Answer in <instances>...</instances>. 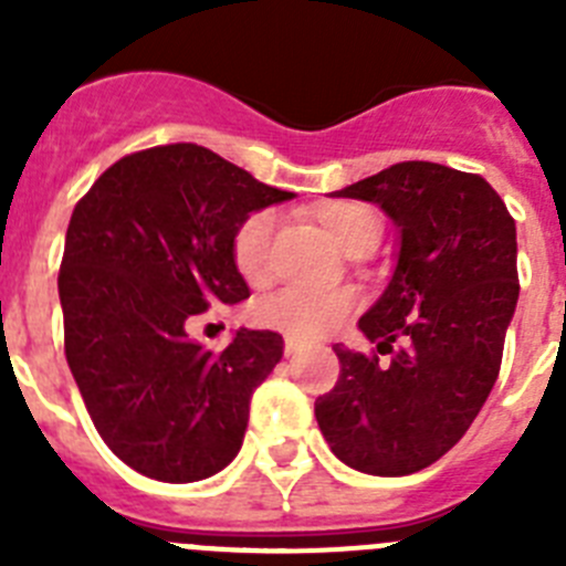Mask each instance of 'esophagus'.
<instances>
[{
  "label": "esophagus",
  "instance_id": "esophagus-1",
  "mask_svg": "<svg viewBox=\"0 0 566 566\" xmlns=\"http://www.w3.org/2000/svg\"><path fill=\"white\" fill-rule=\"evenodd\" d=\"M300 348H303V339L286 337V354H289V357H292V354H297Z\"/></svg>",
  "mask_w": 566,
  "mask_h": 566
}]
</instances>
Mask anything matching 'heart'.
<instances>
[{"label":"heart","mask_w":566,"mask_h":566,"mask_svg":"<svg viewBox=\"0 0 566 566\" xmlns=\"http://www.w3.org/2000/svg\"><path fill=\"white\" fill-rule=\"evenodd\" d=\"M314 221L334 247L343 252H352L357 247H374L379 238V218L371 207L352 201H328L314 209ZM272 209H258L247 214L232 238V260L234 269L243 274L247 283H260L269 269V247L274 234ZM359 306V294L348 286L337 289H303L286 286L269 294L258 303L254 317L258 323L277 332H286L292 337H323L334 332L343 319L352 317Z\"/></svg>","instance_id":"b5f03b06"}]
</instances>
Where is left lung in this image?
Segmentation results:
<instances>
[{
	"mask_svg": "<svg viewBox=\"0 0 566 566\" xmlns=\"http://www.w3.org/2000/svg\"><path fill=\"white\" fill-rule=\"evenodd\" d=\"M377 203L399 232L397 266L359 332L391 365L334 345L339 379L314 417L339 462L408 476L464 437L502 365L516 312V221L482 175L402 161L334 192Z\"/></svg>",
	"mask_w": 566,
	"mask_h": 566,
	"instance_id": "8db88e82",
	"label": "left lung"
}]
</instances>
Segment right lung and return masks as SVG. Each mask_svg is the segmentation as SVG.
<instances>
[{
    "instance_id": "1",
    "label": "right lung",
    "mask_w": 566,
    "mask_h": 566,
    "mask_svg": "<svg viewBox=\"0 0 566 566\" xmlns=\"http://www.w3.org/2000/svg\"><path fill=\"white\" fill-rule=\"evenodd\" d=\"M289 198L212 149L167 144L124 155L73 209L59 272L64 354L96 431L144 476L201 482L238 457L283 337L240 328L214 354L187 323L249 297L234 229Z\"/></svg>"
}]
</instances>
